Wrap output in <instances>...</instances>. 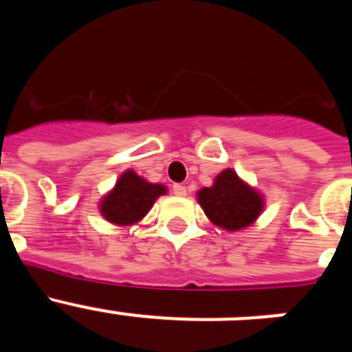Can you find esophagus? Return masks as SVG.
<instances>
[{
  "label": "esophagus",
  "instance_id": "1",
  "mask_svg": "<svg viewBox=\"0 0 352 352\" xmlns=\"http://www.w3.org/2000/svg\"><path fill=\"white\" fill-rule=\"evenodd\" d=\"M173 192H174V195H178V197H183V195H186V188L183 185H179V183H174Z\"/></svg>",
  "mask_w": 352,
  "mask_h": 352
}]
</instances>
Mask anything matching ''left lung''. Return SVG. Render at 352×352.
Returning a JSON list of instances; mask_svg holds the SVG:
<instances>
[{"instance_id": "8db88e82", "label": "left lung", "mask_w": 352, "mask_h": 352, "mask_svg": "<svg viewBox=\"0 0 352 352\" xmlns=\"http://www.w3.org/2000/svg\"><path fill=\"white\" fill-rule=\"evenodd\" d=\"M197 197L208 219L227 231L250 226L263 211V197L241 182L232 169L220 173L214 185L199 190Z\"/></svg>"}]
</instances>
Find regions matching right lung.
I'll list each match as a JSON object with an SVG mask.
<instances>
[{"label":"right lung","instance_id":"1","mask_svg":"<svg viewBox=\"0 0 352 352\" xmlns=\"http://www.w3.org/2000/svg\"><path fill=\"white\" fill-rule=\"evenodd\" d=\"M162 194H166V186L148 183L129 169L121 174L113 192L102 199L100 211L109 222L130 226L139 222Z\"/></svg>","mask_w":352,"mask_h":352}]
</instances>
